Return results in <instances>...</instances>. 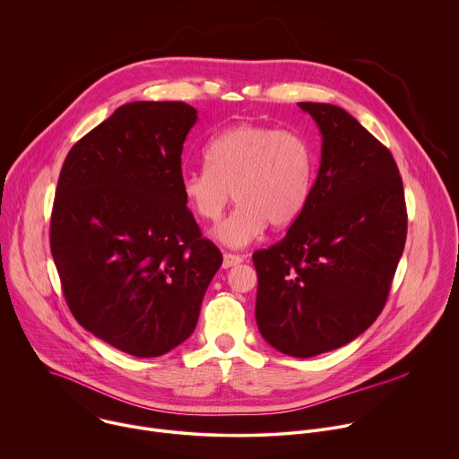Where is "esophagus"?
I'll list each match as a JSON object with an SVG mask.
<instances>
[{"label": "esophagus", "instance_id": "esophagus-1", "mask_svg": "<svg viewBox=\"0 0 459 459\" xmlns=\"http://www.w3.org/2000/svg\"><path fill=\"white\" fill-rule=\"evenodd\" d=\"M244 262V256L240 255H233V253H224V260H222V267L224 269H230L233 265H238Z\"/></svg>", "mask_w": 459, "mask_h": 459}]
</instances>
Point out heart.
<instances>
[{"mask_svg": "<svg viewBox=\"0 0 459 459\" xmlns=\"http://www.w3.org/2000/svg\"><path fill=\"white\" fill-rule=\"evenodd\" d=\"M206 167L181 174V195L190 210L217 222L231 195L233 213L213 231L228 247L256 240L267 224L287 228L303 213L314 185V154L292 131L237 124L204 147Z\"/></svg>", "mask_w": 459, "mask_h": 459, "instance_id": "heart-1", "label": "heart"}]
</instances>
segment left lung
Instances as JSON below:
<instances>
[{"instance_id": "obj_1", "label": "left lung", "mask_w": 459, "mask_h": 459, "mask_svg": "<svg viewBox=\"0 0 459 459\" xmlns=\"http://www.w3.org/2000/svg\"><path fill=\"white\" fill-rule=\"evenodd\" d=\"M298 106L321 131V165L303 213L253 264L262 337L305 359L344 346L378 317L407 212L398 167L373 134L337 106Z\"/></svg>"}]
</instances>
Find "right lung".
<instances>
[{
    "mask_svg": "<svg viewBox=\"0 0 459 459\" xmlns=\"http://www.w3.org/2000/svg\"><path fill=\"white\" fill-rule=\"evenodd\" d=\"M197 111L185 102L118 108L68 152L50 247L74 317L136 357L195 330L222 264L181 195V152Z\"/></svg>",
    "mask_w": 459,
    "mask_h": 459,
    "instance_id": "obj_1",
    "label": "right lung"
}]
</instances>
